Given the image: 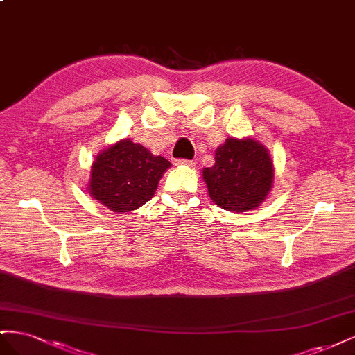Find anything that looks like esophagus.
<instances>
[{"label": "esophagus", "mask_w": 355, "mask_h": 355, "mask_svg": "<svg viewBox=\"0 0 355 355\" xmlns=\"http://www.w3.org/2000/svg\"><path fill=\"white\" fill-rule=\"evenodd\" d=\"M176 166H187V167H194L196 163L191 159H176Z\"/></svg>", "instance_id": "34e87169"}]
</instances>
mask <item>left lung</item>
<instances>
[{
  "instance_id": "left-lung-1",
  "label": "left lung",
  "mask_w": 355,
  "mask_h": 355,
  "mask_svg": "<svg viewBox=\"0 0 355 355\" xmlns=\"http://www.w3.org/2000/svg\"><path fill=\"white\" fill-rule=\"evenodd\" d=\"M202 180L218 207L234 213L254 210L274 184L270 151L253 137H228L214 151V166L202 168Z\"/></svg>"
}]
</instances>
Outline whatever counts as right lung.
Returning a JSON list of instances; mask_svg holds the SVG:
<instances>
[{
	"instance_id": "add662e5",
	"label": "right lung",
	"mask_w": 355,
	"mask_h": 355,
	"mask_svg": "<svg viewBox=\"0 0 355 355\" xmlns=\"http://www.w3.org/2000/svg\"><path fill=\"white\" fill-rule=\"evenodd\" d=\"M170 161L151 154L148 148L121 139L94 158L87 192L114 213L142 207L155 194Z\"/></svg>"
}]
</instances>
